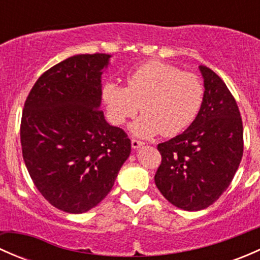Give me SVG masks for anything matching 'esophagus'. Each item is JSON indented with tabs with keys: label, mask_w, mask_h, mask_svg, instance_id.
Listing matches in <instances>:
<instances>
[{
	"label": "esophagus",
	"mask_w": 260,
	"mask_h": 260,
	"mask_svg": "<svg viewBox=\"0 0 260 260\" xmlns=\"http://www.w3.org/2000/svg\"><path fill=\"white\" fill-rule=\"evenodd\" d=\"M131 145H132L133 149H138L141 146H143V142H141V141H138V140H132Z\"/></svg>",
	"instance_id": "34e87169"
}]
</instances>
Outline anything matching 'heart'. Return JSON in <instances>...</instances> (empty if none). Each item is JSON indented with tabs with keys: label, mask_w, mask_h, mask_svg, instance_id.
<instances>
[{
	"label": "heart",
	"mask_w": 260,
	"mask_h": 260,
	"mask_svg": "<svg viewBox=\"0 0 260 260\" xmlns=\"http://www.w3.org/2000/svg\"><path fill=\"white\" fill-rule=\"evenodd\" d=\"M102 98L115 124H124L141 108L143 115L131 127L135 136L149 138L162 133L172 137L198 117L204 86L195 74L161 61H148L127 75L125 88L112 81L104 84Z\"/></svg>",
	"instance_id": "b5f03b06"
}]
</instances>
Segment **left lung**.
I'll return each mask as SVG.
<instances>
[{
    "instance_id": "left-lung-1",
    "label": "left lung",
    "mask_w": 260,
    "mask_h": 260,
    "mask_svg": "<svg viewBox=\"0 0 260 260\" xmlns=\"http://www.w3.org/2000/svg\"><path fill=\"white\" fill-rule=\"evenodd\" d=\"M204 102L187 129L159 143L154 182L166 200L186 211L214 204L229 187L243 157V122L234 96L205 65Z\"/></svg>"
}]
</instances>
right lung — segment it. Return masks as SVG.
<instances>
[{"mask_svg":"<svg viewBox=\"0 0 260 260\" xmlns=\"http://www.w3.org/2000/svg\"><path fill=\"white\" fill-rule=\"evenodd\" d=\"M111 55L79 54L44 73L21 119L27 171L59 210L81 214L109 193L131 153V140L101 111L102 74Z\"/></svg>","mask_w":260,"mask_h":260,"instance_id":"right-lung-1","label":"right lung"}]
</instances>
